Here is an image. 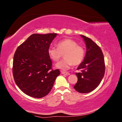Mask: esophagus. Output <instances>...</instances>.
Here are the masks:
<instances>
[{"label": "esophagus", "mask_w": 122, "mask_h": 122, "mask_svg": "<svg viewBox=\"0 0 122 122\" xmlns=\"http://www.w3.org/2000/svg\"><path fill=\"white\" fill-rule=\"evenodd\" d=\"M61 73L62 74L65 75H69L70 74L69 72H65V71H61Z\"/></svg>", "instance_id": "esophagus-1"}]
</instances>
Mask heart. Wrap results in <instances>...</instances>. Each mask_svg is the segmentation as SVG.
<instances>
[{
	"label": "heart",
	"mask_w": 122,
	"mask_h": 122,
	"mask_svg": "<svg viewBox=\"0 0 122 122\" xmlns=\"http://www.w3.org/2000/svg\"><path fill=\"white\" fill-rule=\"evenodd\" d=\"M64 54L65 58L57 62L55 67L65 70L69 69L73 65L77 66L81 63L85 56V50L82 46L70 39L59 42L57 48L50 47L48 49L49 57L54 61H57Z\"/></svg>",
	"instance_id": "heart-1"
}]
</instances>
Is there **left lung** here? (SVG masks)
<instances>
[{
  "label": "left lung",
  "instance_id": "obj_1",
  "mask_svg": "<svg viewBox=\"0 0 122 122\" xmlns=\"http://www.w3.org/2000/svg\"><path fill=\"white\" fill-rule=\"evenodd\" d=\"M86 47V52L83 61L77 70L81 73H75L78 81L74 88L81 93H88L93 91L100 83L105 73L104 55L100 48L93 41L83 35Z\"/></svg>",
  "mask_w": 122,
  "mask_h": 122
}]
</instances>
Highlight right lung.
Wrapping results in <instances>:
<instances>
[{
    "mask_svg": "<svg viewBox=\"0 0 122 122\" xmlns=\"http://www.w3.org/2000/svg\"><path fill=\"white\" fill-rule=\"evenodd\" d=\"M56 34H35L18 46L14 54L13 74L17 86L34 98L45 96L52 89L58 69H52L48 49Z\"/></svg>",
    "mask_w": 122,
    "mask_h": 122,
    "instance_id": "1",
    "label": "right lung"
}]
</instances>
